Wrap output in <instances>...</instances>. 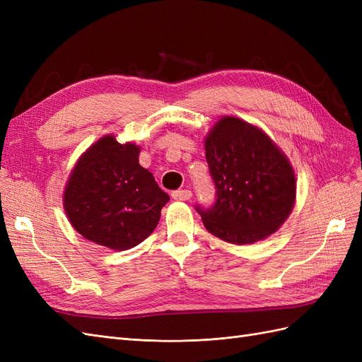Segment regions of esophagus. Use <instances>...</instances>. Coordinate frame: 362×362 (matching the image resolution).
Returning <instances> with one entry per match:
<instances>
[{
  "instance_id": "obj_1",
  "label": "esophagus",
  "mask_w": 362,
  "mask_h": 362,
  "mask_svg": "<svg viewBox=\"0 0 362 362\" xmlns=\"http://www.w3.org/2000/svg\"><path fill=\"white\" fill-rule=\"evenodd\" d=\"M172 198H173L175 201H190V198H192V192H190V190H187V189H184V190H177V192H173V193H172Z\"/></svg>"
}]
</instances>
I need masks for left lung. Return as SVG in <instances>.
I'll return each instance as SVG.
<instances>
[{
	"label": "left lung",
	"mask_w": 362,
	"mask_h": 362,
	"mask_svg": "<svg viewBox=\"0 0 362 362\" xmlns=\"http://www.w3.org/2000/svg\"><path fill=\"white\" fill-rule=\"evenodd\" d=\"M205 158L217 198L196 206L208 233L233 245H252L276 233L296 202L290 160L261 128L223 116L205 137Z\"/></svg>",
	"instance_id": "8db88e82"
}]
</instances>
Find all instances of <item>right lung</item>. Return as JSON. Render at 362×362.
Masks as SVG:
<instances>
[{
    "instance_id": "add662e5",
    "label": "right lung",
    "mask_w": 362,
    "mask_h": 362,
    "mask_svg": "<svg viewBox=\"0 0 362 362\" xmlns=\"http://www.w3.org/2000/svg\"><path fill=\"white\" fill-rule=\"evenodd\" d=\"M140 146L107 134L83 152L64 185L68 221L86 240L127 250L149 237L169 201L148 169L139 164Z\"/></svg>"
}]
</instances>
